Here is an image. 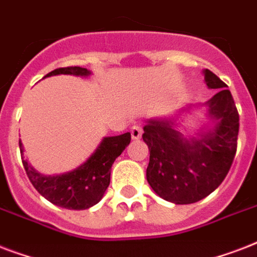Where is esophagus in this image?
Here are the masks:
<instances>
[{
	"mask_svg": "<svg viewBox=\"0 0 257 257\" xmlns=\"http://www.w3.org/2000/svg\"><path fill=\"white\" fill-rule=\"evenodd\" d=\"M131 135H132L133 140L140 139L141 135H143V128H141L140 125H133L132 128H131Z\"/></svg>",
	"mask_w": 257,
	"mask_h": 257,
	"instance_id": "1",
	"label": "esophagus"
}]
</instances>
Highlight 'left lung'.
I'll list each match as a JSON object with an SVG mask.
<instances>
[{"instance_id":"8db88e82","label":"left lung","mask_w":257,"mask_h":257,"mask_svg":"<svg viewBox=\"0 0 257 257\" xmlns=\"http://www.w3.org/2000/svg\"><path fill=\"white\" fill-rule=\"evenodd\" d=\"M208 88L219 92L208 101L215 129L201 139L187 141L172 121H149L143 140L149 148L147 180L164 200L192 204L207 197L229 172L239 135V112L228 85L213 72L204 70Z\"/></svg>"}]
</instances>
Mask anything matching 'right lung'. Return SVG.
I'll use <instances>...</instances> for the list:
<instances>
[{"label": "right lung", "mask_w": 257, "mask_h": 257, "mask_svg": "<svg viewBox=\"0 0 257 257\" xmlns=\"http://www.w3.org/2000/svg\"><path fill=\"white\" fill-rule=\"evenodd\" d=\"M56 74H76L88 76V69L80 66H66L52 70L49 76ZM131 143V133H124L120 136L105 137L96 152L89 157V160L73 172L61 176H44L34 171L28 161L24 160V168L29 177L30 183L50 203L66 209H88L96 205L104 196L106 188L110 183V168L117 157ZM21 156L24 153L21 140H20Z\"/></svg>", "instance_id": "add662e5"}]
</instances>
